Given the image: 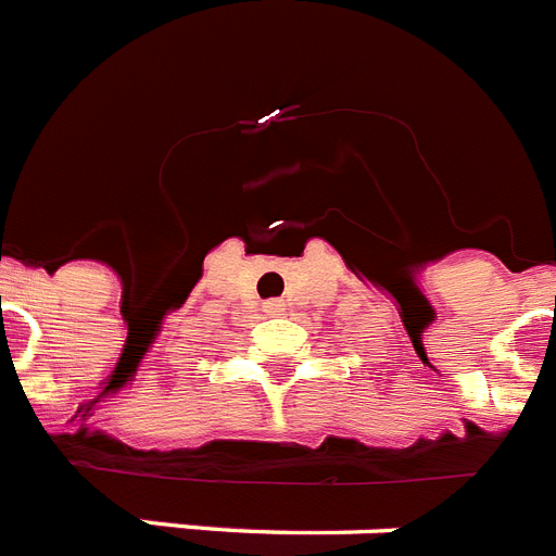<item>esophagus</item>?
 <instances>
[{
    "label": "esophagus",
    "mask_w": 556,
    "mask_h": 556,
    "mask_svg": "<svg viewBox=\"0 0 556 556\" xmlns=\"http://www.w3.org/2000/svg\"><path fill=\"white\" fill-rule=\"evenodd\" d=\"M282 311H286V300L265 302V314H282Z\"/></svg>",
    "instance_id": "obj_1"
}]
</instances>
